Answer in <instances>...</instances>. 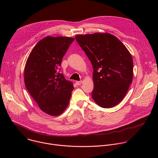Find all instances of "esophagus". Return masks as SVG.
Segmentation results:
<instances>
[{
  "label": "esophagus",
  "mask_w": 158,
  "mask_h": 158,
  "mask_svg": "<svg viewBox=\"0 0 158 158\" xmlns=\"http://www.w3.org/2000/svg\"><path fill=\"white\" fill-rule=\"evenodd\" d=\"M82 81H76V85H81V84H82Z\"/></svg>",
  "instance_id": "esophagus-1"
}]
</instances>
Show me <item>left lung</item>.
<instances>
[{
  "label": "left lung",
  "instance_id": "1",
  "mask_svg": "<svg viewBox=\"0 0 158 158\" xmlns=\"http://www.w3.org/2000/svg\"><path fill=\"white\" fill-rule=\"evenodd\" d=\"M75 38L93 67V99L103 108L116 106L125 97L132 81L130 52L109 33L77 35Z\"/></svg>",
  "mask_w": 158,
  "mask_h": 158
}]
</instances>
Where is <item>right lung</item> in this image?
Segmentation results:
<instances>
[{
    "label": "right lung",
    "instance_id": "obj_1",
    "mask_svg": "<svg viewBox=\"0 0 158 158\" xmlns=\"http://www.w3.org/2000/svg\"><path fill=\"white\" fill-rule=\"evenodd\" d=\"M74 38L48 36L32 49L24 68L27 91L45 113L62 114L69 102L73 84L60 73L62 59Z\"/></svg>",
    "mask_w": 158,
    "mask_h": 158
}]
</instances>
